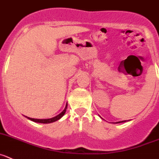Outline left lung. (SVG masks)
Here are the masks:
<instances>
[{
    "label": "left lung",
    "instance_id": "obj_1",
    "mask_svg": "<svg viewBox=\"0 0 159 159\" xmlns=\"http://www.w3.org/2000/svg\"><path fill=\"white\" fill-rule=\"evenodd\" d=\"M124 122H127V120H123V121H119V122H116V124H120V123H124Z\"/></svg>",
    "mask_w": 159,
    "mask_h": 159
}]
</instances>
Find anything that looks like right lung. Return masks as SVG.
Returning a JSON list of instances; mask_svg holds the SVG:
<instances>
[{"mask_svg":"<svg viewBox=\"0 0 159 159\" xmlns=\"http://www.w3.org/2000/svg\"><path fill=\"white\" fill-rule=\"evenodd\" d=\"M67 107V102L66 103L65 108H64V110H63L62 112H61V113L58 114L57 116L53 117V118H50V119H34V118H30V117H28V116H25V117H27L29 120H30L33 121V122H35V123H39V124H50V123H53V122H55V121L60 120V119H61V117H62L64 115V114H65Z\"/></svg>","mask_w":159,"mask_h":159,"instance_id":"1","label":"right lung"}]
</instances>
